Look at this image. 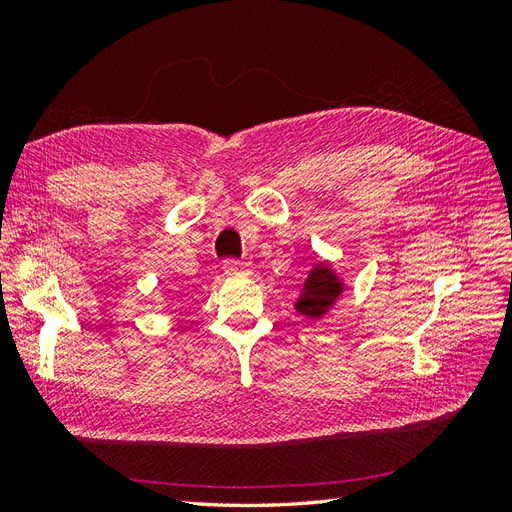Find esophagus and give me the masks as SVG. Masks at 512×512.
<instances>
[{"mask_svg": "<svg viewBox=\"0 0 512 512\" xmlns=\"http://www.w3.org/2000/svg\"><path fill=\"white\" fill-rule=\"evenodd\" d=\"M224 273L226 275H245V273H250V265L243 260L228 258V260H224Z\"/></svg>", "mask_w": 512, "mask_h": 512, "instance_id": "1", "label": "esophagus"}]
</instances>
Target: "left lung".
I'll return each mask as SVG.
<instances>
[{"label":"left lung","instance_id":"1","mask_svg":"<svg viewBox=\"0 0 512 512\" xmlns=\"http://www.w3.org/2000/svg\"><path fill=\"white\" fill-rule=\"evenodd\" d=\"M342 292L344 284L339 282V277L327 262H322V265H316L309 271L301 297L294 307L307 318H322Z\"/></svg>","mask_w":512,"mask_h":512}]
</instances>
